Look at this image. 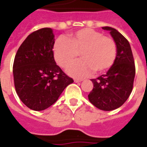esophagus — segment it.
<instances>
[{"label":"esophagus","instance_id":"obj_1","mask_svg":"<svg viewBox=\"0 0 147 147\" xmlns=\"http://www.w3.org/2000/svg\"><path fill=\"white\" fill-rule=\"evenodd\" d=\"M74 81L75 82H80V81H82V79H74Z\"/></svg>","mask_w":147,"mask_h":147}]
</instances>
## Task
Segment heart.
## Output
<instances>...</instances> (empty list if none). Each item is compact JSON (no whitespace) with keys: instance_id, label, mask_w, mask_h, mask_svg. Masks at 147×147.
I'll return each instance as SVG.
<instances>
[{"instance_id":"1","label":"heart","mask_w":147,"mask_h":147,"mask_svg":"<svg viewBox=\"0 0 147 147\" xmlns=\"http://www.w3.org/2000/svg\"><path fill=\"white\" fill-rule=\"evenodd\" d=\"M81 60L68 69L70 75L82 77L92 71L101 73L114 64L116 58V44L112 38L91 28H84L68 35L66 40H58L53 46L56 63L67 68L76 60L78 54Z\"/></svg>"}]
</instances>
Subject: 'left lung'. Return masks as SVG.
Listing matches in <instances>:
<instances>
[{"label":"left lung","mask_w":147,"mask_h":147,"mask_svg":"<svg viewBox=\"0 0 147 147\" xmlns=\"http://www.w3.org/2000/svg\"><path fill=\"white\" fill-rule=\"evenodd\" d=\"M116 44L117 53L114 64L105 75L92 79L94 88L88 95L89 102L102 111L119 108L129 98L133 90L135 64L129 42L116 29L103 27Z\"/></svg>","instance_id":"8db88e82"}]
</instances>
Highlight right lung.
<instances>
[{"label": "right lung", "instance_id": "1", "mask_svg": "<svg viewBox=\"0 0 147 147\" xmlns=\"http://www.w3.org/2000/svg\"><path fill=\"white\" fill-rule=\"evenodd\" d=\"M54 35L51 28L33 32L16 53L13 65V81L20 100L33 111L52 106L64 89L73 83L55 63Z\"/></svg>", "mask_w": 147, "mask_h": 147}]
</instances>
